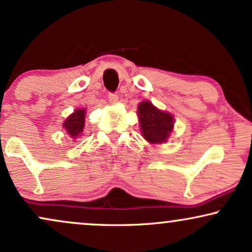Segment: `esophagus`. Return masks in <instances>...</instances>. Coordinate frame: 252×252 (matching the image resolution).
I'll return each instance as SVG.
<instances>
[{
  "instance_id": "obj_1",
  "label": "esophagus",
  "mask_w": 252,
  "mask_h": 252,
  "mask_svg": "<svg viewBox=\"0 0 252 252\" xmlns=\"http://www.w3.org/2000/svg\"><path fill=\"white\" fill-rule=\"evenodd\" d=\"M108 100H110L112 104H114V102H117L118 100V95L116 94V93H108Z\"/></svg>"
}]
</instances>
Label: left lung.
Masks as SVG:
<instances>
[{
    "instance_id": "left-lung-1",
    "label": "left lung",
    "mask_w": 252,
    "mask_h": 252,
    "mask_svg": "<svg viewBox=\"0 0 252 252\" xmlns=\"http://www.w3.org/2000/svg\"><path fill=\"white\" fill-rule=\"evenodd\" d=\"M142 136L151 144H162L173 131L172 114L158 110L150 101H142L138 106Z\"/></svg>"
}]
</instances>
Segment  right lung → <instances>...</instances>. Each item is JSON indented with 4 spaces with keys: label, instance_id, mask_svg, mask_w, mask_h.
Masks as SVG:
<instances>
[{
    "label": "right lung",
    "instance_id": "right-lung-1",
    "mask_svg": "<svg viewBox=\"0 0 252 252\" xmlns=\"http://www.w3.org/2000/svg\"><path fill=\"white\" fill-rule=\"evenodd\" d=\"M85 110H76L71 116L65 120L64 128L71 135V138H77L84 129V124H85Z\"/></svg>",
    "mask_w": 252,
    "mask_h": 252
}]
</instances>
